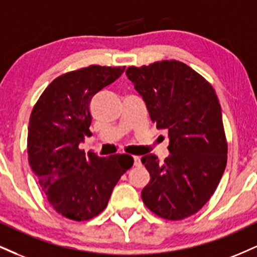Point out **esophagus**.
Listing matches in <instances>:
<instances>
[{"instance_id": "1", "label": "esophagus", "mask_w": 257, "mask_h": 257, "mask_svg": "<svg viewBox=\"0 0 257 257\" xmlns=\"http://www.w3.org/2000/svg\"><path fill=\"white\" fill-rule=\"evenodd\" d=\"M134 165L137 166V168H140V166H141V158H140V157H134Z\"/></svg>"}]
</instances>
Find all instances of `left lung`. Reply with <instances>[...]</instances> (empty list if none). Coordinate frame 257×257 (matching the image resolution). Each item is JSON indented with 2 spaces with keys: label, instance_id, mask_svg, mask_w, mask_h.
I'll use <instances>...</instances> for the list:
<instances>
[{
  "label": "left lung",
  "instance_id": "1",
  "mask_svg": "<svg viewBox=\"0 0 257 257\" xmlns=\"http://www.w3.org/2000/svg\"><path fill=\"white\" fill-rule=\"evenodd\" d=\"M126 76L157 129L169 133V157L146 154L151 181L141 191L147 208L168 220L200 211L217 189L227 162L221 107L214 88L179 61L129 67Z\"/></svg>",
  "mask_w": 257,
  "mask_h": 257
}]
</instances>
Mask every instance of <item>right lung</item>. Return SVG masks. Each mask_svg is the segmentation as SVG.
<instances>
[{
  "label": "right lung",
  "mask_w": 257,
  "mask_h": 257,
  "mask_svg": "<svg viewBox=\"0 0 257 257\" xmlns=\"http://www.w3.org/2000/svg\"><path fill=\"white\" fill-rule=\"evenodd\" d=\"M124 69L89 66L63 74L45 88L31 113L30 166L52 208L72 220L103 212L120 176L134 164L129 154L99 157L79 148L91 134L92 97Z\"/></svg>",
  "instance_id": "add662e5"
}]
</instances>
